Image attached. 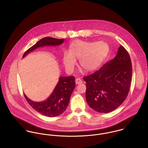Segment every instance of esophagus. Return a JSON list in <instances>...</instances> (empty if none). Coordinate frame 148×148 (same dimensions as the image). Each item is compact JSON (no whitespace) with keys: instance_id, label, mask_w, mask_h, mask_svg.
I'll list each match as a JSON object with an SVG mask.
<instances>
[{"instance_id":"34e87169","label":"esophagus","mask_w":148,"mask_h":148,"mask_svg":"<svg viewBox=\"0 0 148 148\" xmlns=\"http://www.w3.org/2000/svg\"><path fill=\"white\" fill-rule=\"evenodd\" d=\"M75 82H76V84H82V83H83V81H82L80 79H79V78H77V79H76Z\"/></svg>"}]
</instances>
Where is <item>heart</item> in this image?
<instances>
[{
  "label": "heart",
  "mask_w": 148,
  "mask_h": 148,
  "mask_svg": "<svg viewBox=\"0 0 148 148\" xmlns=\"http://www.w3.org/2000/svg\"><path fill=\"white\" fill-rule=\"evenodd\" d=\"M109 47L104 42H86L77 40L69 47V52H65L63 63L66 71H73L76 64V59H79V65L86 72L97 69L108 55Z\"/></svg>",
  "instance_id": "b5f03b06"
}]
</instances>
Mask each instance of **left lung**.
<instances>
[{
  "label": "left lung",
  "instance_id": "8db88e82",
  "mask_svg": "<svg viewBox=\"0 0 148 148\" xmlns=\"http://www.w3.org/2000/svg\"><path fill=\"white\" fill-rule=\"evenodd\" d=\"M132 65L128 52L120 45L116 56L93 74L84 77L86 100L100 113H108L121 105L129 92Z\"/></svg>",
  "mask_w": 148,
  "mask_h": 148
}]
</instances>
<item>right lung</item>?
<instances>
[{
	"label": "right lung",
	"mask_w": 148,
	"mask_h": 148,
	"mask_svg": "<svg viewBox=\"0 0 148 148\" xmlns=\"http://www.w3.org/2000/svg\"><path fill=\"white\" fill-rule=\"evenodd\" d=\"M64 41V39H56L45 37L40 40L32 47L27 50L23 58L38 48L45 45H59ZM74 76L60 77L59 82L50 96L42 102H35L28 99L24 93L25 99L30 106L36 111L43 115L53 117L62 114L69 103L71 94L75 88Z\"/></svg>",
	"instance_id": "1"
}]
</instances>
